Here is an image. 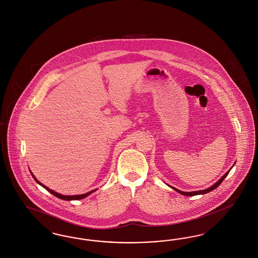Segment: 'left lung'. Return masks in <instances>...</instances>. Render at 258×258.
<instances>
[{
  "label": "left lung",
  "instance_id": "8db88e82",
  "mask_svg": "<svg viewBox=\"0 0 258 258\" xmlns=\"http://www.w3.org/2000/svg\"><path fill=\"white\" fill-rule=\"evenodd\" d=\"M230 171V170H229ZM229 171L227 172L225 175H223L218 181H217L215 184H213L212 186H210L209 188H207V189H205V190H200V191H193V192H183V191H180V190H178V189H175L174 187H172L173 189H175L176 192H178L179 194H181V195H183V196H195V195H203V194H206V193H208V192H211L212 190H214L215 188H217L218 186L220 185L221 183H222V181L226 178V176L228 175V173H229Z\"/></svg>",
  "mask_w": 258,
  "mask_h": 258
}]
</instances>
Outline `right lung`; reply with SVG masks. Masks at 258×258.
<instances>
[{"instance_id":"obj_1","label":"right lung","mask_w":258,"mask_h":258,"mask_svg":"<svg viewBox=\"0 0 258 258\" xmlns=\"http://www.w3.org/2000/svg\"><path fill=\"white\" fill-rule=\"evenodd\" d=\"M31 175H32V177L34 178V180L38 183V184H40L42 187H44L47 191H49L51 194H52L53 196L57 197L58 199H61V200H64V201H73V200H82V199H84V198H86L87 196H89L91 193H93L95 190H92V191H90V192H88V193H86V194H82V195H73V196H65V195H61V194H58V193H56V192H54L53 190L52 189H50V188H48L47 186L44 185V184H42L40 181H38L37 179H36V177L34 176V175H32V173L31 172Z\"/></svg>"}]
</instances>
